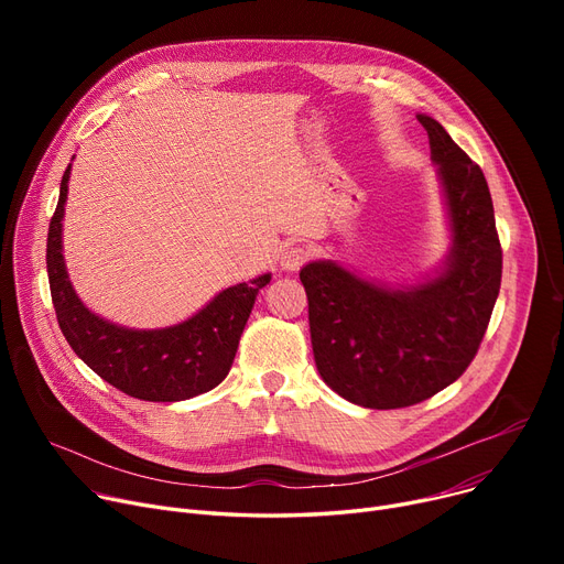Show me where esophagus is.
Wrapping results in <instances>:
<instances>
[{"label": "esophagus", "mask_w": 564, "mask_h": 564, "mask_svg": "<svg viewBox=\"0 0 564 564\" xmlns=\"http://www.w3.org/2000/svg\"><path fill=\"white\" fill-rule=\"evenodd\" d=\"M308 256H311V251L304 245L288 247L283 251V256H281V267H283V270H288V272H294V270H300V267L308 260Z\"/></svg>", "instance_id": "34e87169"}]
</instances>
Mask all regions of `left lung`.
<instances>
[{"label":"left lung","mask_w":564,"mask_h":564,"mask_svg":"<svg viewBox=\"0 0 564 564\" xmlns=\"http://www.w3.org/2000/svg\"><path fill=\"white\" fill-rule=\"evenodd\" d=\"M432 162L451 249L434 276L387 285L334 260L304 264L315 366L327 387L366 409H400L443 391L476 357L500 290L502 251L482 169L432 116Z\"/></svg>","instance_id":"1"}]
</instances>
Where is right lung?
Returning a JSON list of instances; mask_svg holds the SVG:
<instances>
[{
	"label": "right lung",
	"mask_w": 564,
	"mask_h": 564,
	"mask_svg": "<svg viewBox=\"0 0 564 564\" xmlns=\"http://www.w3.org/2000/svg\"><path fill=\"white\" fill-rule=\"evenodd\" d=\"M70 164L58 187L47 232L52 304L77 357L118 391L148 402H181L213 391L232 366L258 290L272 274L221 290L198 313L164 329H128L88 311L68 279L64 260V210Z\"/></svg>",
	"instance_id": "right-lung-1"
}]
</instances>
